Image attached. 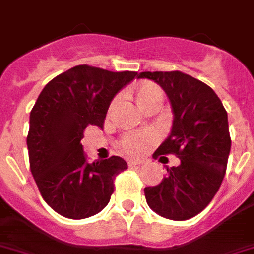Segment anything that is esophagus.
Listing matches in <instances>:
<instances>
[{
	"label": "esophagus",
	"instance_id": "1",
	"mask_svg": "<svg viewBox=\"0 0 254 254\" xmlns=\"http://www.w3.org/2000/svg\"><path fill=\"white\" fill-rule=\"evenodd\" d=\"M128 166H139V165H142L145 162L144 160H139V158H128Z\"/></svg>",
	"mask_w": 254,
	"mask_h": 254
}]
</instances>
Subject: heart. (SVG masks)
<instances>
[{"label":"heart","instance_id":"obj_1","mask_svg":"<svg viewBox=\"0 0 254 254\" xmlns=\"http://www.w3.org/2000/svg\"><path fill=\"white\" fill-rule=\"evenodd\" d=\"M136 94H137V101L141 108L154 100H162V89L153 83H146L141 85ZM154 137H156L154 133L149 131L128 132L119 139V148L122 152L128 153V154H141L145 152Z\"/></svg>","mask_w":254,"mask_h":254}]
</instances>
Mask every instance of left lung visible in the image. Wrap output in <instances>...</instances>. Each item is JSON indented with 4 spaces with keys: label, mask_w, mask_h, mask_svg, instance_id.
<instances>
[{
    "label": "left lung",
    "mask_w": 254,
    "mask_h": 254,
    "mask_svg": "<svg viewBox=\"0 0 254 254\" xmlns=\"http://www.w3.org/2000/svg\"><path fill=\"white\" fill-rule=\"evenodd\" d=\"M140 77L163 88L174 113L171 133L153 156L180 160L166 167L158 186L144 188L146 202L161 217L186 221L210 204L225 178L231 149L227 112L209 85L182 71H145Z\"/></svg>",
    "instance_id": "obj_1"
}]
</instances>
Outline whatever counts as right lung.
<instances>
[{
    "instance_id": "add662e5",
    "label": "right lung",
    "mask_w": 254,
    "mask_h": 254,
    "mask_svg": "<svg viewBox=\"0 0 254 254\" xmlns=\"http://www.w3.org/2000/svg\"><path fill=\"white\" fill-rule=\"evenodd\" d=\"M136 75L79 64L40 93L29 115V167L43 198L58 214L84 219L108 205L115 177L127 163L118 156L88 163L80 141L88 126L104 127L112 100Z\"/></svg>"
}]
</instances>
